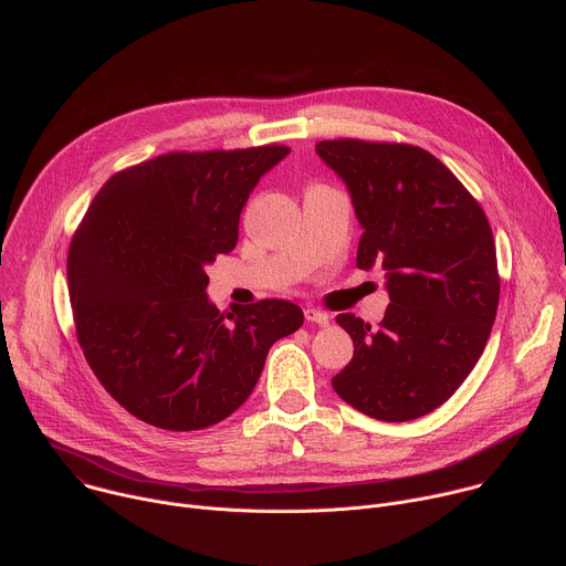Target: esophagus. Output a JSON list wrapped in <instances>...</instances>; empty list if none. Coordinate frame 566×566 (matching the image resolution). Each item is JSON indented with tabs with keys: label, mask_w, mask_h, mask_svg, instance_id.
I'll list each match as a JSON object with an SVG mask.
<instances>
[{
	"label": "esophagus",
	"mask_w": 566,
	"mask_h": 566,
	"mask_svg": "<svg viewBox=\"0 0 566 566\" xmlns=\"http://www.w3.org/2000/svg\"><path fill=\"white\" fill-rule=\"evenodd\" d=\"M303 315H306V319H308V322H313V324H319V326H326V324H328V315H326V313H322V311L306 308V311H303Z\"/></svg>",
	"instance_id": "esophagus-1"
}]
</instances>
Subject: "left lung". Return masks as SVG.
<instances>
[{
    "mask_svg": "<svg viewBox=\"0 0 566 566\" xmlns=\"http://www.w3.org/2000/svg\"><path fill=\"white\" fill-rule=\"evenodd\" d=\"M315 149L349 188L365 229L356 265L382 268L389 292L376 328L337 315L354 358L333 389L380 421L423 417L464 382L496 319L501 279L488 214L421 147L342 138Z\"/></svg>",
    "mask_w": 566,
    "mask_h": 566,
    "instance_id": "left-lung-1",
    "label": "left lung"
}]
</instances>
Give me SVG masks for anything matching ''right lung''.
<instances>
[{"label":"right lung","mask_w":566,"mask_h":566,"mask_svg":"<svg viewBox=\"0 0 566 566\" xmlns=\"http://www.w3.org/2000/svg\"><path fill=\"white\" fill-rule=\"evenodd\" d=\"M285 145L169 151L104 184L72 238L76 339L106 392L165 430L227 419L251 395L272 344L303 324L263 298L220 313L206 268L238 242L240 212Z\"/></svg>","instance_id":"right-lung-1"}]
</instances>
